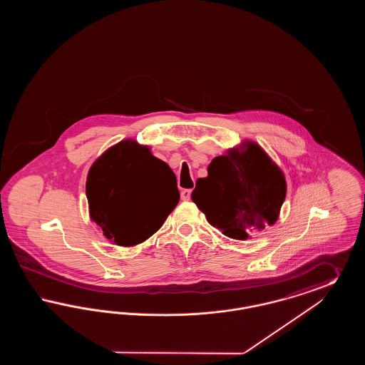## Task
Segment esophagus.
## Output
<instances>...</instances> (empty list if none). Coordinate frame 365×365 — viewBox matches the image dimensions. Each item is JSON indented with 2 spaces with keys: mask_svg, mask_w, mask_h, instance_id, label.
I'll return each mask as SVG.
<instances>
[{
  "mask_svg": "<svg viewBox=\"0 0 365 365\" xmlns=\"http://www.w3.org/2000/svg\"><path fill=\"white\" fill-rule=\"evenodd\" d=\"M180 197L183 201H189L191 197V189H185V190L180 191Z\"/></svg>",
  "mask_w": 365,
  "mask_h": 365,
  "instance_id": "1",
  "label": "esophagus"
}]
</instances>
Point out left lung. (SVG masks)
<instances>
[{
  "label": "left lung",
  "mask_w": 365,
  "mask_h": 365,
  "mask_svg": "<svg viewBox=\"0 0 365 365\" xmlns=\"http://www.w3.org/2000/svg\"><path fill=\"white\" fill-rule=\"evenodd\" d=\"M246 146L245 152L213 158L208 176L200 178L191 192L209 223L232 240H246L274 225L286 197L282 171L260 146Z\"/></svg>",
  "instance_id": "1"
}]
</instances>
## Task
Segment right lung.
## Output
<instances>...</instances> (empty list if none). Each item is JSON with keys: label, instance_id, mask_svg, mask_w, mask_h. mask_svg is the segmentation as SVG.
<instances>
[{"label": "right lung", "instance_id": "obj_1", "mask_svg": "<svg viewBox=\"0 0 365 365\" xmlns=\"http://www.w3.org/2000/svg\"><path fill=\"white\" fill-rule=\"evenodd\" d=\"M86 195L91 219L119 246L152 237L180 198L171 168L131 140L119 142L93 164Z\"/></svg>", "mask_w": 365, "mask_h": 365}]
</instances>
